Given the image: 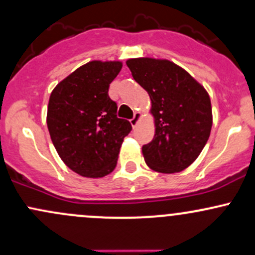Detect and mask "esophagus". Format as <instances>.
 <instances>
[{
    "mask_svg": "<svg viewBox=\"0 0 255 255\" xmlns=\"http://www.w3.org/2000/svg\"><path fill=\"white\" fill-rule=\"evenodd\" d=\"M140 117H141L140 113H135V114H134V116L132 117V119L129 120L130 125H132L133 127H135V126L138 125V122H139V120H140Z\"/></svg>",
    "mask_w": 255,
    "mask_h": 255,
    "instance_id": "34e87169",
    "label": "esophagus"
}]
</instances>
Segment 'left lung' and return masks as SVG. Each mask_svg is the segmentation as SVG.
Returning <instances> with one entry per match:
<instances>
[{"label": "left lung", "mask_w": 255, "mask_h": 255, "mask_svg": "<svg viewBox=\"0 0 255 255\" xmlns=\"http://www.w3.org/2000/svg\"><path fill=\"white\" fill-rule=\"evenodd\" d=\"M127 66L149 93L155 116V136L142 145L145 162L159 173L181 172L198 157L211 134L208 93L169 60L136 58L128 60Z\"/></svg>", "instance_id": "8db88e82"}]
</instances>
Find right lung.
Returning a JSON list of instances; mask_svg holds the SVG:
<instances>
[{"mask_svg": "<svg viewBox=\"0 0 255 255\" xmlns=\"http://www.w3.org/2000/svg\"><path fill=\"white\" fill-rule=\"evenodd\" d=\"M120 61H91L53 89L47 126L64 163L82 177L102 178L115 169L123 139L132 130L117 117L109 87L121 71Z\"/></svg>", "mask_w": 255, "mask_h": 255, "instance_id": "right-lung-1", "label": "right lung"}]
</instances>
